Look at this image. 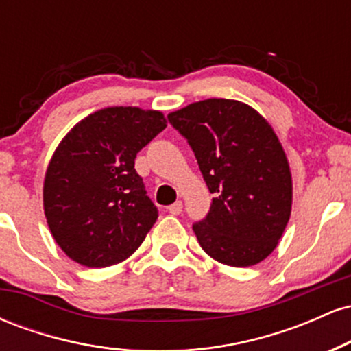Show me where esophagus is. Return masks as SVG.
Masks as SVG:
<instances>
[{"instance_id":"34e87169","label":"esophagus","mask_w":351,"mask_h":351,"mask_svg":"<svg viewBox=\"0 0 351 351\" xmlns=\"http://www.w3.org/2000/svg\"><path fill=\"white\" fill-rule=\"evenodd\" d=\"M181 211H183V203H181V201H176V203H173L171 206H168V213H171V215L175 216L181 215Z\"/></svg>"}]
</instances>
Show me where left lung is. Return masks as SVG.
Returning a JSON list of instances; mask_svg holds the SVG:
<instances>
[{
  "label": "left lung",
  "instance_id": "left-lung-1",
  "mask_svg": "<svg viewBox=\"0 0 351 351\" xmlns=\"http://www.w3.org/2000/svg\"><path fill=\"white\" fill-rule=\"evenodd\" d=\"M195 152L209 193L193 224L209 257L232 267L259 264L279 244L292 209V175L271 123L239 100L206 99L168 114Z\"/></svg>",
  "mask_w": 351,
  "mask_h": 351
}]
</instances>
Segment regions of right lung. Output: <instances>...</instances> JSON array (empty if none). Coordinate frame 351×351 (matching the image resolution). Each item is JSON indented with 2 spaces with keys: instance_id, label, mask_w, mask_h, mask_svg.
Listing matches in <instances>:
<instances>
[{
  "instance_id": "right-lung-1",
  "label": "right lung",
  "mask_w": 351,
  "mask_h": 351,
  "mask_svg": "<svg viewBox=\"0 0 351 351\" xmlns=\"http://www.w3.org/2000/svg\"><path fill=\"white\" fill-rule=\"evenodd\" d=\"M158 110L107 107L71 128L56 148L43 201L58 245L86 267H108L134 254L158 209L135 171V156L163 128Z\"/></svg>"
}]
</instances>
